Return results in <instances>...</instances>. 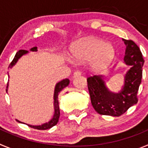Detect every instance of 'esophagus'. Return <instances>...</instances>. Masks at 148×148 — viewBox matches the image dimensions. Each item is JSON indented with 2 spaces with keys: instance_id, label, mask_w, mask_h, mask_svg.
Wrapping results in <instances>:
<instances>
[{
  "instance_id": "1",
  "label": "esophagus",
  "mask_w": 148,
  "mask_h": 148,
  "mask_svg": "<svg viewBox=\"0 0 148 148\" xmlns=\"http://www.w3.org/2000/svg\"><path fill=\"white\" fill-rule=\"evenodd\" d=\"M82 72L81 71V70H75V72H74V76H78V75H82Z\"/></svg>"
}]
</instances>
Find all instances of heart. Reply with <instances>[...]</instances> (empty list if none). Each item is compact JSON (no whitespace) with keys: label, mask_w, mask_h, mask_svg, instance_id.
I'll list each match as a JSON object with an SVG mask.
<instances>
[{"label":"heart","mask_w":148,"mask_h":148,"mask_svg":"<svg viewBox=\"0 0 148 148\" xmlns=\"http://www.w3.org/2000/svg\"><path fill=\"white\" fill-rule=\"evenodd\" d=\"M70 53L74 59L90 58V64L92 67L101 69L112 61L115 51L110 44L104 43L101 39L90 38L75 43L71 48Z\"/></svg>","instance_id":"b5f03b06"}]
</instances>
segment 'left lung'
Listing matches in <instances>:
<instances>
[{
	"instance_id": "8db88e82",
	"label": "left lung",
	"mask_w": 148,
	"mask_h": 148,
	"mask_svg": "<svg viewBox=\"0 0 148 148\" xmlns=\"http://www.w3.org/2000/svg\"><path fill=\"white\" fill-rule=\"evenodd\" d=\"M123 40L126 45L124 61L130 67L125 75V86L121 92H110L101 76L94 75L87 79L92 105L101 115L120 116L138 102L137 92L142 82L145 60L140 49L133 40Z\"/></svg>"
}]
</instances>
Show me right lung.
I'll return each instance as SVG.
<instances>
[{
	"instance_id": "add662e5",
	"label": "right lung",
	"mask_w": 148,
	"mask_h": 148,
	"mask_svg": "<svg viewBox=\"0 0 148 148\" xmlns=\"http://www.w3.org/2000/svg\"><path fill=\"white\" fill-rule=\"evenodd\" d=\"M31 51H37V47H32V49H30ZM28 53L27 50H24V49H21L18 52H17V53L15 54V58H13L12 61L10 63L9 67H12L13 65L15 64V63L18 61V60L19 59V58H21L23 55L26 54V53ZM70 84V80L68 78H65V79H63L62 81L58 82L57 84L56 85V88H55V92H54V108H55V113L54 116H53V119L47 123H45V124H43L41 125H38V126H34V125H27L30 127H32L34 129H37V130H47L49 129L52 127L56 125V124L58 123V119H59L60 116V110H59V105H58V96L59 92H61V90L64 87H67ZM18 121V120H17ZM18 122H21V121H18Z\"/></svg>"
}]
</instances>
